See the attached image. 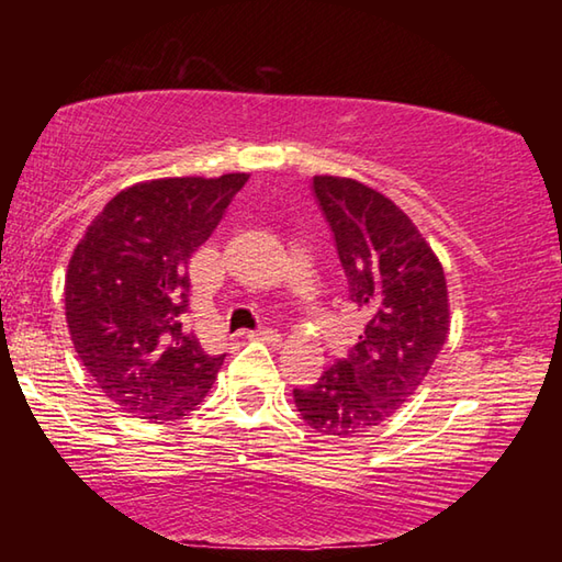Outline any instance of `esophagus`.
I'll return each mask as SVG.
<instances>
[{
    "label": "esophagus",
    "mask_w": 562,
    "mask_h": 562,
    "mask_svg": "<svg viewBox=\"0 0 562 562\" xmlns=\"http://www.w3.org/2000/svg\"><path fill=\"white\" fill-rule=\"evenodd\" d=\"M250 337H255V339H262V341H268V345H272V347H278L280 341H282L280 331H278V329H270V327L255 329V331H250Z\"/></svg>",
    "instance_id": "1"
}]
</instances>
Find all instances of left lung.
Instances as JSON below:
<instances>
[{
    "label": "left lung",
    "instance_id": "1",
    "mask_svg": "<svg viewBox=\"0 0 562 562\" xmlns=\"http://www.w3.org/2000/svg\"><path fill=\"white\" fill-rule=\"evenodd\" d=\"M312 188L367 325L347 359L292 396L304 424L347 439L386 422L429 374L449 337V290L431 245L394 201L355 178L315 176Z\"/></svg>",
    "mask_w": 562,
    "mask_h": 562
}]
</instances>
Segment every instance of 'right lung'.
<instances>
[{
  "mask_svg": "<svg viewBox=\"0 0 562 562\" xmlns=\"http://www.w3.org/2000/svg\"><path fill=\"white\" fill-rule=\"evenodd\" d=\"M247 173L158 178L113 195L74 247L66 325L81 364L123 412L164 424L203 402L225 355L183 329L188 262Z\"/></svg>",
  "mask_w": 562,
  "mask_h": 562,
  "instance_id": "right-lung-1",
  "label": "right lung"
}]
</instances>
